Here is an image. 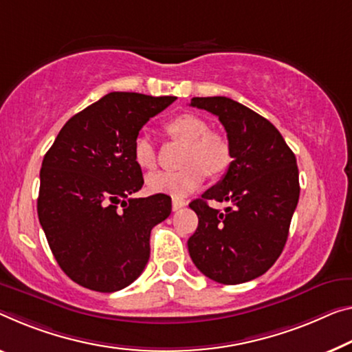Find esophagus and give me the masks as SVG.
Instances as JSON below:
<instances>
[{"mask_svg": "<svg viewBox=\"0 0 352 352\" xmlns=\"http://www.w3.org/2000/svg\"><path fill=\"white\" fill-rule=\"evenodd\" d=\"M187 204L186 199L181 198H173V210H179L181 208H184Z\"/></svg>", "mask_w": 352, "mask_h": 352, "instance_id": "1", "label": "esophagus"}]
</instances>
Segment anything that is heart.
<instances>
[{"instance_id": "obj_1", "label": "heart", "mask_w": 352, "mask_h": 352, "mask_svg": "<svg viewBox=\"0 0 352 352\" xmlns=\"http://www.w3.org/2000/svg\"><path fill=\"white\" fill-rule=\"evenodd\" d=\"M165 132L170 137L186 143L179 171H157L146 177L149 190L182 198L198 190L209 176H219L231 164V148L223 135L210 132L206 120L192 113L179 115L166 122ZM135 164L143 170H153L157 165V149L151 137L138 133L132 144Z\"/></svg>"}]
</instances>
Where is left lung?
Listing matches in <instances>:
<instances>
[{
	"label": "left lung",
	"instance_id": "1",
	"mask_svg": "<svg viewBox=\"0 0 352 352\" xmlns=\"http://www.w3.org/2000/svg\"><path fill=\"white\" fill-rule=\"evenodd\" d=\"M190 105L219 116L232 162L221 181L188 204L198 215L188 253L214 282H250L272 267L288 239L300 193L296 155L272 122L239 102L193 97ZM209 199L230 208L220 213Z\"/></svg>",
	"mask_w": 352,
	"mask_h": 352
}]
</instances>
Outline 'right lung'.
<instances>
[{
  "label": "right lung",
  "instance_id": "add662e5",
  "mask_svg": "<svg viewBox=\"0 0 352 352\" xmlns=\"http://www.w3.org/2000/svg\"><path fill=\"white\" fill-rule=\"evenodd\" d=\"M176 100L110 93L70 118L41 168L37 215L53 256L69 278L115 293L140 277L149 236L171 212V198H131L143 187L132 155L142 127Z\"/></svg>",
  "mask_w": 352,
  "mask_h": 352
}]
</instances>
